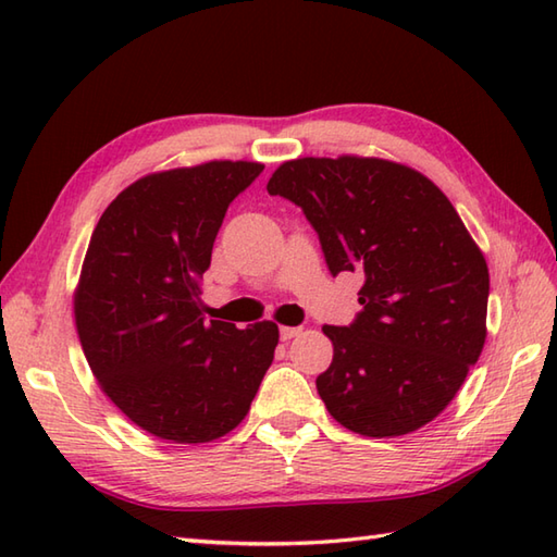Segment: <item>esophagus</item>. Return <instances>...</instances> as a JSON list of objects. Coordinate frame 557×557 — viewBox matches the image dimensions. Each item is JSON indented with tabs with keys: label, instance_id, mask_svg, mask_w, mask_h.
<instances>
[{
	"label": "esophagus",
	"instance_id": "esophagus-1",
	"mask_svg": "<svg viewBox=\"0 0 557 557\" xmlns=\"http://www.w3.org/2000/svg\"><path fill=\"white\" fill-rule=\"evenodd\" d=\"M299 333H301V327L282 325V327H280V339H282V342H287V339H292V337H297Z\"/></svg>",
	"mask_w": 557,
	"mask_h": 557
}]
</instances>
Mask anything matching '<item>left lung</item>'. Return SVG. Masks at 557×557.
<instances>
[{"instance_id":"left-lung-1","label":"left lung","mask_w":557,"mask_h":557,"mask_svg":"<svg viewBox=\"0 0 557 557\" xmlns=\"http://www.w3.org/2000/svg\"><path fill=\"white\" fill-rule=\"evenodd\" d=\"M299 206L330 275L363 272L361 311L323 325L333 363L318 395L345 429L395 437L441 413L486 342L488 265L447 196L375 158H301L268 182Z\"/></svg>"}]
</instances>
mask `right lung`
Returning <instances> with one entry per match:
<instances>
[{
	"mask_svg": "<svg viewBox=\"0 0 557 557\" xmlns=\"http://www.w3.org/2000/svg\"><path fill=\"white\" fill-rule=\"evenodd\" d=\"M260 172L222 160L144 176L90 236L74 301L83 354L104 395L162 441L236 429L275 357V323L239 330L200 313L224 212Z\"/></svg>",
	"mask_w": 557,
	"mask_h": 557,
	"instance_id": "right-lung-1",
	"label": "right lung"
}]
</instances>
